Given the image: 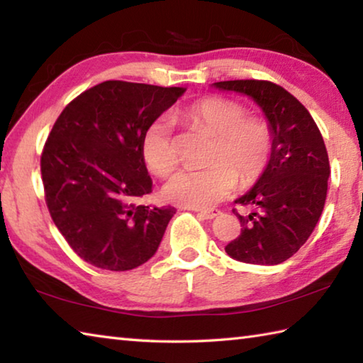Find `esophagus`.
<instances>
[{"label": "esophagus", "mask_w": 363, "mask_h": 363, "mask_svg": "<svg viewBox=\"0 0 363 363\" xmlns=\"http://www.w3.org/2000/svg\"><path fill=\"white\" fill-rule=\"evenodd\" d=\"M195 211H199L201 216L206 218V219H214V218L219 216V214H220V211L219 210H214V208H211V210H195Z\"/></svg>", "instance_id": "34e87169"}]
</instances>
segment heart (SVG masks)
Instances as JSON below:
<instances>
[{"label": "heart", "mask_w": 363, "mask_h": 363, "mask_svg": "<svg viewBox=\"0 0 363 363\" xmlns=\"http://www.w3.org/2000/svg\"><path fill=\"white\" fill-rule=\"evenodd\" d=\"M177 116L216 134L210 167L181 169L164 186V196L173 203L206 208L225 199L240 179L255 182L267 168L274 150L269 121L248 115L243 104L220 96H208L181 108ZM140 153L153 174L167 177L177 164L173 126L167 118L153 120L140 138Z\"/></svg>", "instance_id": "obj_1"}]
</instances>
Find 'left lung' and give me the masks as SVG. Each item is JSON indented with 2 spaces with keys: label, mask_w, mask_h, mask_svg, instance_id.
I'll use <instances>...</instances> for the list:
<instances>
[{
  "label": "left lung",
  "mask_w": 363,
  "mask_h": 363,
  "mask_svg": "<svg viewBox=\"0 0 363 363\" xmlns=\"http://www.w3.org/2000/svg\"><path fill=\"white\" fill-rule=\"evenodd\" d=\"M219 89L250 96L266 113L274 150L255 187L235 203L257 206L240 219L242 232L225 247L230 257L274 266L303 247L327 200L330 162L314 118L296 97L266 79L218 82Z\"/></svg>",
  "instance_id": "obj_1"
}]
</instances>
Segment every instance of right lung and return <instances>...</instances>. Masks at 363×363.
I'll use <instances>...</instances> for the list:
<instances>
[{
    "instance_id": "right-lung-1",
    "label": "right lung",
    "mask_w": 363,
    "mask_h": 363,
    "mask_svg": "<svg viewBox=\"0 0 363 363\" xmlns=\"http://www.w3.org/2000/svg\"><path fill=\"white\" fill-rule=\"evenodd\" d=\"M184 91L110 79L75 97L54 123L41 153L45 200L91 266L121 272L155 255L176 210L139 205L152 192L140 138Z\"/></svg>"
}]
</instances>
